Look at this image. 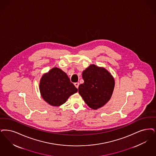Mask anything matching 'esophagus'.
I'll return each instance as SVG.
<instances>
[{"mask_svg": "<svg viewBox=\"0 0 156 156\" xmlns=\"http://www.w3.org/2000/svg\"><path fill=\"white\" fill-rule=\"evenodd\" d=\"M74 85H75V87L78 89V87H79V83L78 82H75V83H74Z\"/></svg>", "mask_w": 156, "mask_h": 156, "instance_id": "34e87169", "label": "esophagus"}]
</instances>
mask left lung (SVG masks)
<instances>
[{"instance_id":"left-lung-1","label":"left lung","mask_w":156,"mask_h":156,"mask_svg":"<svg viewBox=\"0 0 156 156\" xmlns=\"http://www.w3.org/2000/svg\"><path fill=\"white\" fill-rule=\"evenodd\" d=\"M83 83L78 92L90 108L97 110L105 106L112 98L115 86L114 78L108 71L94 64L82 72Z\"/></svg>"}]
</instances>
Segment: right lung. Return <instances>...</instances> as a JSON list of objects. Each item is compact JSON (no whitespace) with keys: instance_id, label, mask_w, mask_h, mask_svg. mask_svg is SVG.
I'll use <instances>...</instances> for the list:
<instances>
[{"instance_id":"obj_1","label":"right lung","mask_w":156,"mask_h":156,"mask_svg":"<svg viewBox=\"0 0 156 156\" xmlns=\"http://www.w3.org/2000/svg\"><path fill=\"white\" fill-rule=\"evenodd\" d=\"M39 90L44 100L53 106L62 105L70 96L78 92L66 73L57 67L42 75Z\"/></svg>"}]
</instances>
